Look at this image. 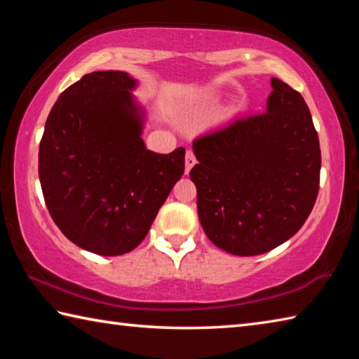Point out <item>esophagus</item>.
I'll list each match as a JSON object with an SVG mask.
<instances>
[{
  "label": "esophagus",
  "instance_id": "34e87169",
  "mask_svg": "<svg viewBox=\"0 0 359 359\" xmlns=\"http://www.w3.org/2000/svg\"><path fill=\"white\" fill-rule=\"evenodd\" d=\"M194 165H196V156H194L191 150H187V154H185V174L190 172Z\"/></svg>",
  "mask_w": 359,
  "mask_h": 359
}]
</instances>
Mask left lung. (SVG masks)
<instances>
[{"instance_id": "1", "label": "left lung", "mask_w": 359, "mask_h": 359, "mask_svg": "<svg viewBox=\"0 0 359 359\" xmlns=\"http://www.w3.org/2000/svg\"><path fill=\"white\" fill-rule=\"evenodd\" d=\"M263 114L194 139L198 215L214 244L261 255L301 229L317 201L321 151L306 101L278 79Z\"/></svg>"}]
</instances>
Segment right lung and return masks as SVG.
<instances>
[{"instance_id": "right-lung-1", "label": "right lung", "mask_w": 359, "mask_h": 359, "mask_svg": "<svg viewBox=\"0 0 359 359\" xmlns=\"http://www.w3.org/2000/svg\"><path fill=\"white\" fill-rule=\"evenodd\" d=\"M123 71L85 74L58 96L39 144V180L60 231L101 257L141 244L185 171V149H145V111Z\"/></svg>"}]
</instances>
